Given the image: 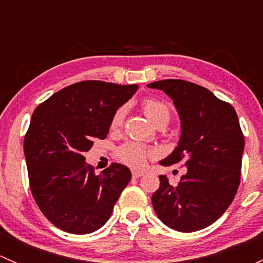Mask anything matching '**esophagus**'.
<instances>
[{
	"label": "esophagus",
	"mask_w": 263,
	"mask_h": 263,
	"mask_svg": "<svg viewBox=\"0 0 263 263\" xmlns=\"http://www.w3.org/2000/svg\"><path fill=\"white\" fill-rule=\"evenodd\" d=\"M144 176V173L140 171H132V178H140V177Z\"/></svg>",
	"instance_id": "esophagus-1"
}]
</instances>
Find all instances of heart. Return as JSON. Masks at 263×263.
<instances>
[{"label": "heart", "instance_id": "b5f03b06", "mask_svg": "<svg viewBox=\"0 0 263 263\" xmlns=\"http://www.w3.org/2000/svg\"><path fill=\"white\" fill-rule=\"evenodd\" d=\"M142 109H144L145 116L147 117L148 121L155 124V126L159 122H168L169 118H171L169 108L163 102H159L156 99H145L142 102ZM123 116L124 110L122 108L117 110L112 118V123H110L112 128H118L121 126L122 122H123ZM151 155H154L153 150H148V148L141 146L139 144H134V142H128V144L123 145L117 151V156H118L119 160L123 161L127 165L134 166V168L144 166L147 158Z\"/></svg>", "mask_w": 263, "mask_h": 263}]
</instances>
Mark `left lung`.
Here are the masks:
<instances>
[{
    "label": "left lung",
    "instance_id": "obj_1",
    "mask_svg": "<svg viewBox=\"0 0 263 263\" xmlns=\"http://www.w3.org/2000/svg\"><path fill=\"white\" fill-rule=\"evenodd\" d=\"M147 87L163 90L181 119L178 146L160 164L187 166L177 185L159 176L160 187L151 197L154 210L172 229L201 230L225 213L239 187L245 150L239 119L229 103L193 82L169 79Z\"/></svg>",
    "mask_w": 263,
    "mask_h": 263
}]
</instances>
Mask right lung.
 Listing matches in <instances>:
<instances>
[{"instance_id":"right-lung-1","label":"right lung","mask_w":263,"mask_h":263,"mask_svg":"<svg viewBox=\"0 0 263 263\" xmlns=\"http://www.w3.org/2000/svg\"><path fill=\"white\" fill-rule=\"evenodd\" d=\"M137 85L87 80L54 92L31 116L24 140L31 195L54 227L89 234L112 215L131 181L126 165L113 163L100 174L84 153L105 139L112 118L136 92Z\"/></svg>"}]
</instances>
